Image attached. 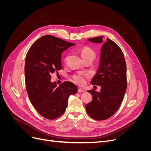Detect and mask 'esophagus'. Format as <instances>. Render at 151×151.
<instances>
[{"label": "esophagus", "instance_id": "esophagus-1", "mask_svg": "<svg viewBox=\"0 0 151 151\" xmlns=\"http://www.w3.org/2000/svg\"><path fill=\"white\" fill-rule=\"evenodd\" d=\"M78 92H79V93H84V92H85V90H84V88H78Z\"/></svg>", "mask_w": 151, "mask_h": 151}]
</instances>
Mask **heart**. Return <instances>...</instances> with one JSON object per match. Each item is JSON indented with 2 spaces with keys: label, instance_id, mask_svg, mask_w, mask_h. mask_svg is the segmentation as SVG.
Here are the masks:
<instances>
[{
  "label": "heart",
  "instance_id": "1",
  "mask_svg": "<svg viewBox=\"0 0 151 151\" xmlns=\"http://www.w3.org/2000/svg\"><path fill=\"white\" fill-rule=\"evenodd\" d=\"M81 55L83 59L88 58V57H95V52L94 50L89 47H84L80 50ZM87 77V75L83 73H77L72 76V79L74 80L76 83L78 84L79 85H83L86 82V77Z\"/></svg>",
  "mask_w": 151,
  "mask_h": 151
}]
</instances>
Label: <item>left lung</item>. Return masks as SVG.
Wrapping results in <instances>:
<instances>
[{
	"label": "left lung",
	"mask_w": 151,
	"mask_h": 151,
	"mask_svg": "<svg viewBox=\"0 0 151 151\" xmlns=\"http://www.w3.org/2000/svg\"><path fill=\"white\" fill-rule=\"evenodd\" d=\"M104 36L89 38V42H103ZM91 84L101 86L99 93L88 91L93 99L86 105L88 115L96 120H105L119 109L127 89V66L124 55L118 45L108 38L101 48L100 64Z\"/></svg>",
	"instance_id": "8db88e82"
}]
</instances>
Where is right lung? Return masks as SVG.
I'll return each mask as SVG.
<instances>
[{"mask_svg": "<svg viewBox=\"0 0 151 151\" xmlns=\"http://www.w3.org/2000/svg\"><path fill=\"white\" fill-rule=\"evenodd\" d=\"M75 44L52 35H45L32 45L26 56L24 74L27 93L36 111L44 118L54 120L65 111L68 98L77 86L65 81L57 87L51 76L62 68L63 51Z\"/></svg>", "mask_w": 151, "mask_h": 151, "instance_id": "1", "label": "right lung"}]
</instances>
